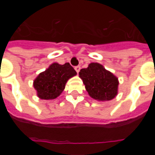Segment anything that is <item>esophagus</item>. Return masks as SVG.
<instances>
[{
    "mask_svg": "<svg viewBox=\"0 0 155 155\" xmlns=\"http://www.w3.org/2000/svg\"><path fill=\"white\" fill-rule=\"evenodd\" d=\"M74 69H75V71H77V73L78 74L79 71H80V70H81V67L80 66H77V67H75L74 68Z\"/></svg>",
    "mask_w": 155,
    "mask_h": 155,
    "instance_id": "esophagus-1",
    "label": "esophagus"
}]
</instances>
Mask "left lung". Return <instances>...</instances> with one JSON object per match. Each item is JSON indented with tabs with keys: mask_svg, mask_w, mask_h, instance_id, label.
<instances>
[{
	"mask_svg": "<svg viewBox=\"0 0 155 155\" xmlns=\"http://www.w3.org/2000/svg\"><path fill=\"white\" fill-rule=\"evenodd\" d=\"M90 97L98 101H110L118 94L119 80L102 64L91 63L79 72Z\"/></svg>",
	"mask_w": 155,
	"mask_h": 155,
	"instance_id": "left-lung-1",
	"label": "left lung"
}]
</instances>
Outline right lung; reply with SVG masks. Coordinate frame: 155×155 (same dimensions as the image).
<instances>
[{
	"mask_svg": "<svg viewBox=\"0 0 155 155\" xmlns=\"http://www.w3.org/2000/svg\"><path fill=\"white\" fill-rule=\"evenodd\" d=\"M76 75L77 72L69 63L50 64L33 81L37 96L40 99H55L63 92L68 81Z\"/></svg>",
	"mask_w": 155,
	"mask_h": 155,
	"instance_id": "obj_1",
	"label": "right lung"
}]
</instances>
